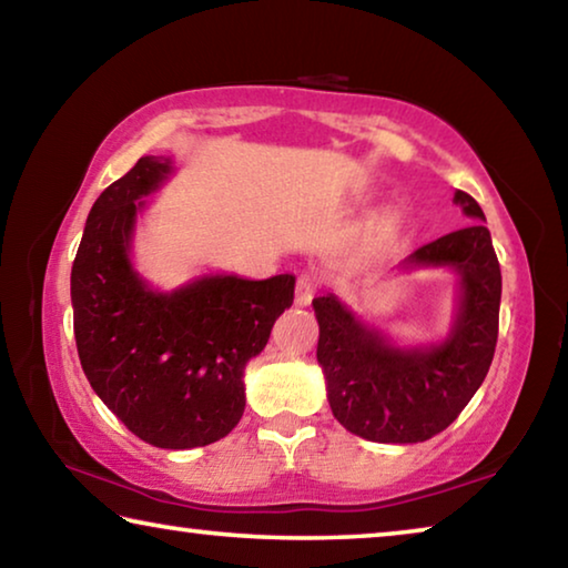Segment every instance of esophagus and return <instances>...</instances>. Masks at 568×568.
Returning a JSON list of instances; mask_svg holds the SVG:
<instances>
[{
	"mask_svg": "<svg viewBox=\"0 0 568 568\" xmlns=\"http://www.w3.org/2000/svg\"><path fill=\"white\" fill-rule=\"evenodd\" d=\"M318 291V277L313 273H303L295 283V305H308Z\"/></svg>",
	"mask_w": 568,
	"mask_h": 568,
	"instance_id": "esophagus-1",
	"label": "esophagus"
}]
</instances>
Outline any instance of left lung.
Listing matches in <instances>:
<instances>
[{
    "label": "left lung",
    "instance_id": "8db88e82",
    "mask_svg": "<svg viewBox=\"0 0 568 568\" xmlns=\"http://www.w3.org/2000/svg\"><path fill=\"white\" fill-rule=\"evenodd\" d=\"M455 202L467 217L485 220L470 194L457 189ZM402 265L453 267L460 275V311L443 344L394 348L333 293L313 301L333 417L372 443H425L447 429L480 389L498 344L500 265L483 222L427 242Z\"/></svg>",
    "mask_w": 568,
    "mask_h": 568
}]
</instances>
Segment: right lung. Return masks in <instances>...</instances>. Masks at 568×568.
<instances>
[{
	"instance_id": "add662e5",
	"label": "right lung",
	"mask_w": 568,
	"mask_h": 568,
	"mask_svg": "<svg viewBox=\"0 0 568 568\" xmlns=\"http://www.w3.org/2000/svg\"><path fill=\"white\" fill-rule=\"evenodd\" d=\"M169 171V159L141 156L98 196L70 298L80 364L105 407L143 443L189 449L235 429L245 412V366L293 305L295 277L212 275L174 293L151 291L129 250L139 200Z\"/></svg>"
}]
</instances>
